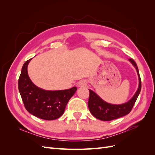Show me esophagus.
Returning a JSON list of instances; mask_svg holds the SVG:
<instances>
[{"instance_id":"esophagus-1","label":"esophagus","mask_w":155,"mask_h":155,"mask_svg":"<svg viewBox=\"0 0 155 155\" xmlns=\"http://www.w3.org/2000/svg\"><path fill=\"white\" fill-rule=\"evenodd\" d=\"M87 85V82L85 80H81L78 83V87H85Z\"/></svg>"}]
</instances>
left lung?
Returning <instances> with one entry per match:
<instances>
[{"mask_svg": "<svg viewBox=\"0 0 155 155\" xmlns=\"http://www.w3.org/2000/svg\"><path fill=\"white\" fill-rule=\"evenodd\" d=\"M129 61L137 70L139 84L137 92L128 101L118 105L109 104V103H107L102 100L95 92L91 89H88L90 92L88 102V109L91 113L98 120L102 121H110L119 118L128 114L131 109H133V107L137 100L140 91H141V79H140L138 67L134 61L133 59H129Z\"/></svg>", "mask_w": 155, "mask_h": 155, "instance_id": "1", "label": "left lung"}]
</instances>
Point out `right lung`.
Instances as JSON below:
<instances>
[{
  "mask_svg": "<svg viewBox=\"0 0 155 155\" xmlns=\"http://www.w3.org/2000/svg\"><path fill=\"white\" fill-rule=\"evenodd\" d=\"M31 59L23 64L18 79V91L28 112L37 118L53 120L61 116L69 100L74 96L77 88L67 90L46 91L37 87L28 74V65Z\"/></svg>",
  "mask_w": 155,
  "mask_h": 155,
  "instance_id": "add662e5",
  "label": "right lung"
}]
</instances>
